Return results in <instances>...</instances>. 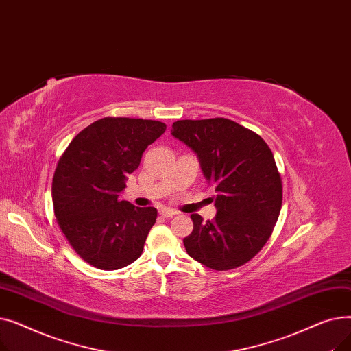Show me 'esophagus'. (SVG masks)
<instances>
[{"label":"esophagus","instance_id":"1","mask_svg":"<svg viewBox=\"0 0 351 351\" xmlns=\"http://www.w3.org/2000/svg\"><path fill=\"white\" fill-rule=\"evenodd\" d=\"M159 213H160V216H163V217H172V216L178 215V212H175V210H172V209H162Z\"/></svg>","mask_w":351,"mask_h":351}]
</instances>
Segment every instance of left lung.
<instances>
[{"mask_svg":"<svg viewBox=\"0 0 351 351\" xmlns=\"http://www.w3.org/2000/svg\"><path fill=\"white\" fill-rule=\"evenodd\" d=\"M172 135L197 154L217 208L208 222L191 215L188 254L213 270L243 266L263 249L282 209V176L270 147L226 118L176 121Z\"/></svg>","mask_w":351,"mask_h":351,"instance_id":"left-lung-1","label":"left lung"}]
</instances>
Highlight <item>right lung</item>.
Wrapping results in <instances>:
<instances>
[{
    "label": "right lung",
    "mask_w": 351,
    "mask_h": 351,
    "mask_svg": "<svg viewBox=\"0 0 351 351\" xmlns=\"http://www.w3.org/2000/svg\"><path fill=\"white\" fill-rule=\"evenodd\" d=\"M165 131L159 121L106 117L82 129L61 155L52 179L53 213L68 243L90 266L117 270L142 254L158 210L135 208L118 193Z\"/></svg>",
    "instance_id": "obj_1"
}]
</instances>
